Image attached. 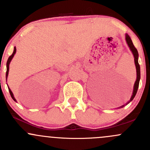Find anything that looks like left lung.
Masks as SVG:
<instances>
[{
	"label": "left lung",
	"mask_w": 150,
	"mask_h": 150,
	"mask_svg": "<svg viewBox=\"0 0 150 150\" xmlns=\"http://www.w3.org/2000/svg\"><path fill=\"white\" fill-rule=\"evenodd\" d=\"M125 40H126V43H127V44H128V47L130 48V50L131 51L132 54H134V62H135L136 69H137V81H136L135 83H134V90H133V94H132V96H131V99H130V101L128 102V104L130 102H131V101L134 99V97H135L136 94H137V90H138L139 84V81H140V66H139V62H138V58H139L138 51H137V48H135V46H134L132 40H131V38H130V36L128 35V34H125ZM125 105H122V106H121V107H119V108H120V107H123Z\"/></svg>",
	"instance_id": "1"
}]
</instances>
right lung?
<instances>
[{
    "instance_id": "add662e5",
    "label": "right lung",
    "mask_w": 150,
    "mask_h": 150,
    "mask_svg": "<svg viewBox=\"0 0 150 150\" xmlns=\"http://www.w3.org/2000/svg\"><path fill=\"white\" fill-rule=\"evenodd\" d=\"M16 47H14V49H13V54H12L11 55L10 57H8V61H7V63H6V81H7V77H8V70H9V64H10V62H11V61L12 58H13V56H14L15 53H16ZM8 91H9L10 95H11V96L12 99H13V101H15V102H16V99H15L14 96H13V93H12V91H11V89L9 88H8Z\"/></svg>"
}]
</instances>
